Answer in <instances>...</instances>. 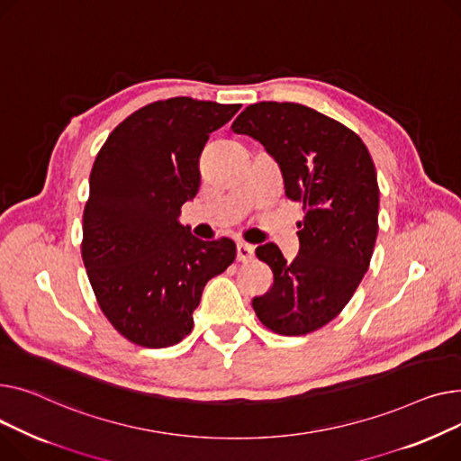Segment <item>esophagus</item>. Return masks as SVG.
Segmentation results:
<instances>
[{"mask_svg":"<svg viewBox=\"0 0 461 461\" xmlns=\"http://www.w3.org/2000/svg\"><path fill=\"white\" fill-rule=\"evenodd\" d=\"M253 255H255V248L251 246V243H243V241H240L238 246H236V257H238V260H240V262H248V260H251V258H253Z\"/></svg>","mask_w":461,"mask_h":461,"instance_id":"34e87169","label":"esophagus"}]
</instances>
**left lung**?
<instances>
[{"mask_svg": "<svg viewBox=\"0 0 461 461\" xmlns=\"http://www.w3.org/2000/svg\"><path fill=\"white\" fill-rule=\"evenodd\" d=\"M230 128L264 145L281 169L285 195L303 203L294 260L276 243L257 248L274 285L253 297V309L267 330L307 335L346 307L368 269L380 208L374 161L356 131L302 104L248 105Z\"/></svg>", "mask_w": 461, "mask_h": 461, "instance_id": "left-lung-1", "label": "left lung"}]
</instances>
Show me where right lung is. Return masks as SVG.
<instances>
[{"mask_svg": "<svg viewBox=\"0 0 461 461\" xmlns=\"http://www.w3.org/2000/svg\"><path fill=\"white\" fill-rule=\"evenodd\" d=\"M238 110L189 96L149 104L95 159L81 258L102 312L133 344L167 348L192 333L204 285L236 258L232 240H199L178 215L199 192L210 133Z\"/></svg>", "mask_w": 461, "mask_h": 461, "instance_id": "1", "label": "right lung"}]
</instances>
